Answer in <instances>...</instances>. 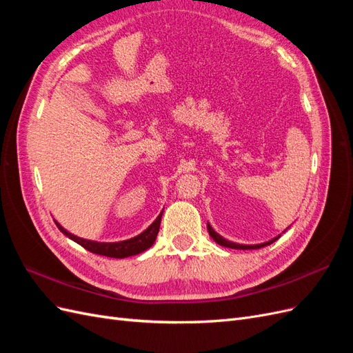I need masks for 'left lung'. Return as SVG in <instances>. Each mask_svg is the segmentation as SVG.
Segmentation results:
<instances>
[{"label": "left lung", "instance_id": "left-lung-1", "mask_svg": "<svg viewBox=\"0 0 353 353\" xmlns=\"http://www.w3.org/2000/svg\"><path fill=\"white\" fill-rule=\"evenodd\" d=\"M208 231H209V236L215 240L218 244L223 245V248H230V249H240V250H250V249H261V248H265V245H270L271 243H274L275 240H279L280 236H276L274 239H271L270 241H265V243H261V244H240V243H234V241H230L227 239H223L222 236H219V234L213 230L210 227V223L208 222Z\"/></svg>", "mask_w": 353, "mask_h": 353}]
</instances>
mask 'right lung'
<instances>
[{"instance_id": "right-lung-1", "label": "right lung", "mask_w": 353, "mask_h": 353, "mask_svg": "<svg viewBox=\"0 0 353 353\" xmlns=\"http://www.w3.org/2000/svg\"><path fill=\"white\" fill-rule=\"evenodd\" d=\"M162 215L163 210L160 212V215L153 221V223L147 230H144L141 234L138 236L128 239V240H122V241H113V243H103V241H94V240H87L74 236V234L69 232L68 230L63 228L57 221L56 225L59 227V230L65 234L66 237H69L70 240H73L74 243L81 244L83 249H87L95 254H101V256H108V258H128V256H134L141 253L147 249H150L153 243L156 241L157 232H159V227H160V221H162Z\"/></svg>"}]
</instances>
